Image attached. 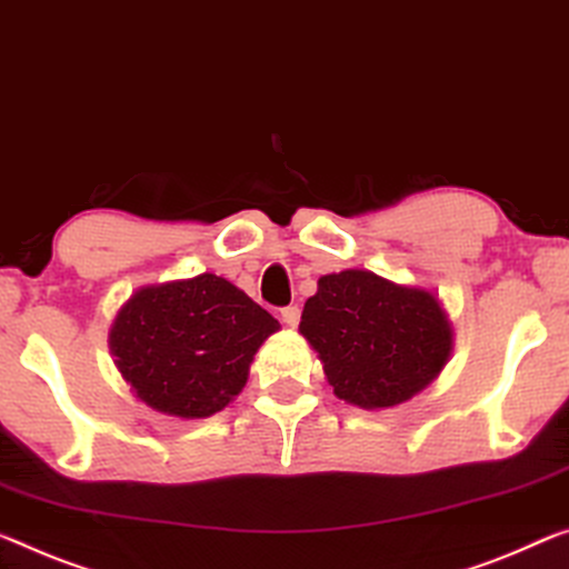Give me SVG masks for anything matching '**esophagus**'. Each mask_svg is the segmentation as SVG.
Instances as JSON below:
<instances>
[{
	"label": "esophagus",
	"mask_w": 569,
	"mask_h": 569,
	"mask_svg": "<svg viewBox=\"0 0 569 569\" xmlns=\"http://www.w3.org/2000/svg\"><path fill=\"white\" fill-rule=\"evenodd\" d=\"M279 318H282V322L287 328H295L297 322H300V308L297 305H290V308H282V312H279Z\"/></svg>",
	"instance_id": "esophagus-1"
}]
</instances>
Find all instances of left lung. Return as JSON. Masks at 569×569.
Returning <instances> with one entry per match:
<instances>
[{"mask_svg": "<svg viewBox=\"0 0 569 569\" xmlns=\"http://www.w3.org/2000/svg\"><path fill=\"white\" fill-rule=\"evenodd\" d=\"M300 333L318 351L336 397L361 409L412 399L452 351L450 320L432 292L366 269L320 277Z\"/></svg>", "mask_w": 569, "mask_h": 569, "instance_id": "1", "label": "left lung"}]
</instances>
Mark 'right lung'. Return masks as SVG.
<instances>
[{"mask_svg": "<svg viewBox=\"0 0 569 569\" xmlns=\"http://www.w3.org/2000/svg\"><path fill=\"white\" fill-rule=\"evenodd\" d=\"M279 322L216 274L137 290L113 318L109 348L134 395L157 412L203 419L229 405Z\"/></svg>", "mask_w": 569, "mask_h": 569, "instance_id": "obj_1", "label": "right lung"}]
</instances>
